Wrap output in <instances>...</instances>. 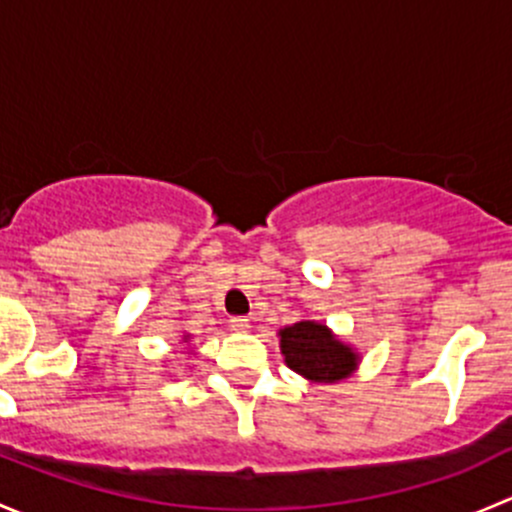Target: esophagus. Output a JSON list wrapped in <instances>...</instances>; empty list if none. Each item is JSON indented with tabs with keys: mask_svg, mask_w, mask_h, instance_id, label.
<instances>
[{
	"mask_svg": "<svg viewBox=\"0 0 512 512\" xmlns=\"http://www.w3.org/2000/svg\"><path fill=\"white\" fill-rule=\"evenodd\" d=\"M230 329H232V332H240V334L250 332V319H245V317H232V319H230Z\"/></svg>",
	"mask_w": 512,
	"mask_h": 512,
	"instance_id": "esophagus-1",
	"label": "esophagus"
}]
</instances>
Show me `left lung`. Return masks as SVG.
I'll return each instance as SVG.
<instances>
[{
    "label": "left lung",
    "instance_id": "8db88e82",
    "mask_svg": "<svg viewBox=\"0 0 512 512\" xmlns=\"http://www.w3.org/2000/svg\"><path fill=\"white\" fill-rule=\"evenodd\" d=\"M280 352L294 374L312 384H337L359 369L361 354L317 319H299L277 332Z\"/></svg>",
    "mask_w": 512,
    "mask_h": 512
}]
</instances>
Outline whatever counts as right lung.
<instances>
[{
	"label": "right lung",
	"mask_w": 512,
	"mask_h": 512,
	"mask_svg": "<svg viewBox=\"0 0 512 512\" xmlns=\"http://www.w3.org/2000/svg\"><path fill=\"white\" fill-rule=\"evenodd\" d=\"M190 339H193V337H190V334H183V342H180V344H190Z\"/></svg>",
	"instance_id": "right-lung-1"
}]
</instances>
